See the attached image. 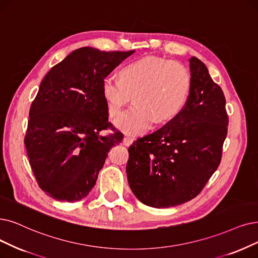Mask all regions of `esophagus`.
I'll list each match as a JSON object with an SVG mask.
<instances>
[{
  "label": "esophagus",
  "mask_w": 258,
  "mask_h": 258,
  "mask_svg": "<svg viewBox=\"0 0 258 258\" xmlns=\"http://www.w3.org/2000/svg\"><path fill=\"white\" fill-rule=\"evenodd\" d=\"M133 141H135V139H133V138H131L129 136H125V138H123V140H122V143H123V145L129 146L133 143Z\"/></svg>",
  "instance_id": "1"
}]
</instances>
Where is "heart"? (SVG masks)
Here are the masks:
<instances>
[{
    "label": "heart",
    "instance_id": "heart-1",
    "mask_svg": "<svg viewBox=\"0 0 258 258\" xmlns=\"http://www.w3.org/2000/svg\"><path fill=\"white\" fill-rule=\"evenodd\" d=\"M191 76L179 61L147 57L119 70L118 79L107 76L101 93L109 114L115 116L131 94L135 102L115 119V125L130 135L145 132L153 121L165 122L176 117L190 93Z\"/></svg>",
    "mask_w": 258,
    "mask_h": 258
}]
</instances>
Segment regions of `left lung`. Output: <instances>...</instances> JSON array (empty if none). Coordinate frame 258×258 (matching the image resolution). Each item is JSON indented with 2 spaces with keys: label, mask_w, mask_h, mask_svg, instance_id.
Segmentation results:
<instances>
[{
  "label": "left lung",
  "mask_w": 258,
  "mask_h": 258,
  "mask_svg": "<svg viewBox=\"0 0 258 258\" xmlns=\"http://www.w3.org/2000/svg\"><path fill=\"white\" fill-rule=\"evenodd\" d=\"M189 68L191 88L183 110L128 149L130 188L151 208L194 199L221 161L229 123L224 94L201 60L191 57Z\"/></svg>",
  "instance_id": "1"
}]
</instances>
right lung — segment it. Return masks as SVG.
<instances>
[{
  "instance_id": "add662e5",
  "label": "right lung",
  "mask_w": 258,
  "mask_h": 258,
  "mask_svg": "<svg viewBox=\"0 0 258 258\" xmlns=\"http://www.w3.org/2000/svg\"><path fill=\"white\" fill-rule=\"evenodd\" d=\"M133 53L81 47L41 82L24 144L39 187L51 198L75 202L87 197L111 147L122 141L108 121L101 81ZM108 127L113 132L102 136Z\"/></svg>"
}]
</instances>
